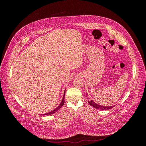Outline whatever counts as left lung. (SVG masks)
I'll list each match as a JSON object with an SVG mask.
<instances>
[{
    "label": "left lung",
    "instance_id": "obj_1",
    "mask_svg": "<svg viewBox=\"0 0 146 146\" xmlns=\"http://www.w3.org/2000/svg\"><path fill=\"white\" fill-rule=\"evenodd\" d=\"M88 99H89V98H88ZM88 103H89L90 105H91L92 107H94V108L98 109V110H108L111 109V108H112L114 107V106H110V107H103V106L97 104L94 102H93L92 100H88Z\"/></svg>",
    "mask_w": 146,
    "mask_h": 146
}]
</instances>
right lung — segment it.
<instances>
[{
    "label": "right lung",
    "mask_w": 146,
    "mask_h": 146,
    "mask_svg": "<svg viewBox=\"0 0 146 146\" xmlns=\"http://www.w3.org/2000/svg\"><path fill=\"white\" fill-rule=\"evenodd\" d=\"M64 96H65V91H64V96H63V100H62V101H61V102L60 103V104L58 106V107H57L55 110H53V111H52L51 112H49V113H46V114H43V115H47V114H54V113H56L57 111H58V110H59L61 107H62V106L63 105V104H64Z\"/></svg>",
    "instance_id": "add662e5"
}]
</instances>
